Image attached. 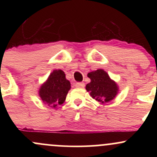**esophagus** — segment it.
<instances>
[{
  "mask_svg": "<svg viewBox=\"0 0 157 157\" xmlns=\"http://www.w3.org/2000/svg\"><path fill=\"white\" fill-rule=\"evenodd\" d=\"M75 86H76L77 88L82 89V88H84L85 83H84V82H76V83H75Z\"/></svg>",
  "mask_w": 157,
  "mask_h": 157,
  "instance_id": "1",
  "label": "esophagus"
}]
</instances>
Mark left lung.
Wrapping results in <instances>:
<instances>
[{"mask_svg": "<svg viewBox=\"0 0 157 157\" xmlns=\"http://www.w3.org/2000/svg\"><path fill=\"white\" fill-rule=\"evenodd\" d=\"M91 82L86 85V89L90 95L97 101L105 103L112 100L118 92L116 82L110 79L104 70L98 69L88 74Z\"/></svg>", "mask_w": 157, "mask_h": 157, "instance_id": "8db88e82", "label": "left lung"}]
</instances>
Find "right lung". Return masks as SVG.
Masks as SVG:
<instances>
[{
  "mask_svg": "<svg viewBox=\"0 0 157 157\" xmlns=\"http://www.w3.org/2000/svg\"><path fill=\"white\" fill-rule=\"evenodd\" d=\"M70 89L71 83L66 79L63 71L54 70L47 81L41 86L39 95L45 104L55 108L63 103Z\"/></svg>",
  "mask_w": 157,
  "mask_h": 157,
  "instance_id": "add662e5",
  "label": "right lung"
}]
</instances>
